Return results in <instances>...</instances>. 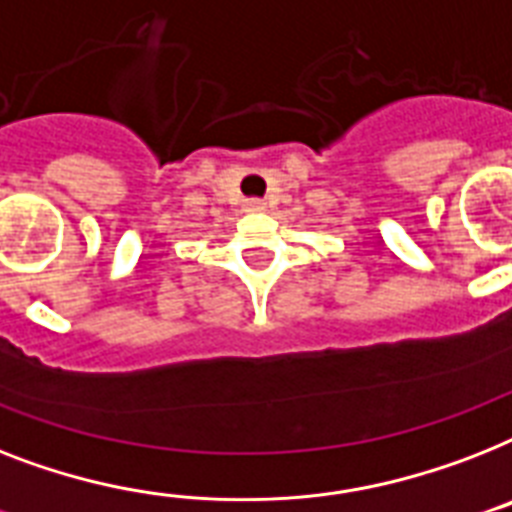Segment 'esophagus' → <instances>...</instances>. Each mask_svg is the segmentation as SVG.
I'll return each instance as SVG.
<instances>
[{
  "mask_svg": "<svg viewBox=\"0 0 512 512\" xmlns=\"http://www.w3.org/2000/svg\"><path fill=\"white\" fill-rule=\"evenodd\" d=\"M244 210H247V213H263L265 202H263V199L252 197V199H247V202H244Z\"/></svg>",
  "mask_w": 512,
  "mask_h": 512,
  "instance_id": "esophagus-1",
  "label": "esophagus"
}]
</instances>
